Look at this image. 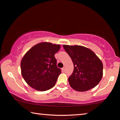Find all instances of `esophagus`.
Returning a JSON list of instances; mask_svg holds the SVG:
<instances>
[{"label": "esophagus", "instance_id": "1", "mask_svg": "<svg viewBox=\"0 0 120 120\" xmlns=\"http://www.w3.org/2000/svg\"><path fill=\"white\" fill-rule=\"evenodd\" d=\"M62 71H65V67H63V68H62Z\"/></svg>", "mask_w": 120, "mask_h": 120}]
</instances>
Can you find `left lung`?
<instances>
[{"label": "left lung", "instance_id": "obj_1", "mask_svg": "<svg viewBox=\"0 0 120 120\" xmlns=\"http://www.w3.org/2000/svg\"><path fill=\"white\" fill-rule=\"evenodd\" d=\"M74 65L72 74L68 78L69 85L78 92L94 88L103 76V64L92 50L82 46L64 45Z\"/></svg>", "mask_w": 120, "mask_h": 120}]
</instances>
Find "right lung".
<instances>
[{
    "label": "right lung",
    "mask_w": 120,
    "mask_h": 120,
    "mask_svg": "<svg viewBox=\"0 0 120 120\" xmlns=\"http://www.w3.org/2000/svg\"><path fill=\"white\" fill-rule=\"evenodd\" d=\"M60 48L59 44L42 42L33 46L24 55L20 63L21 75L30 87L45 91L54 86L61 73L54 57Z\"/></svg>",
    "instance_id": "right-lung-1"
}]
</instances>
